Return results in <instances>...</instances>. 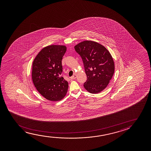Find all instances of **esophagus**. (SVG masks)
I'll list each match as a JSON object with an SVG mask.
<instances>
[{"instance_id":"esophagus-1","label":"esophagus","mask_w":151,"mask_h":151,"mask_svg":"<svg viewBox=\"0 0 151 151\" xmlns=\"http://www.w3.org/2000/svg\"><path fill=\"white\" fill-rule=\"evenodd\" d=\"M76 75L74 74V75H73L72 76L70 77V79H74L76 78Z\"/></svg>"}]
</instances>
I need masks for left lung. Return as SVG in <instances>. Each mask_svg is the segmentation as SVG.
<instances>
[{
	"label": "left lung",
	"instance_id": "left-lung-1",
	"mask_svg": "<svg viewBox=\"0 0 151 151\" xmlns=\"http://www.w3.org/2000/svg\"><path fill=\"white\" fill-rule=\"evenodd\" d=\"M74 48L82 58L87 75L83 86L90 93H99L114 75V63L111 54L104 46L92 41L81 42Z\"/></svg>",
	"mask_w": 151,
	"mask_h": 151
}]
</instances>
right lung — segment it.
I'll list each match as a JSON object with an SVG mask.
<instances>
[{"label":"right lung","instance_id":"add662e5","mask_svg":"<svg viewBox=\"0 0 151 151\" xmlns=\"http://www.w3.org/2000/svg\"><path fill=\"white\" fill-rule=\"evenodd\" d=\"M66 50L65 46H48L39 52L33 61V84L43 96L51 101L62 99L68 91V83L61 76L62 57Z\"/></svg>","mask_w":151,"mask_h":151}]
</instances>
